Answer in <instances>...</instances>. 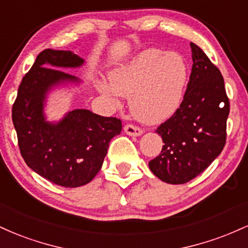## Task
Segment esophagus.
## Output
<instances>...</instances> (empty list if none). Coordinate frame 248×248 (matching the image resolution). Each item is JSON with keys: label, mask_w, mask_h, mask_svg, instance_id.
I'll return each mask as SVG.
<instances>
[{"label": "esophagus", "mask_w": 248, "mask_h": 248, "mask_svg": "<svg viewBox=\"0 0 248 248\" xmlns=\"http://www.w3.org/2000/svg\"><path fill=\"white\" fill-rule=\"evenodd\" d=\"M124 130L127 135H130V136H140L143 134V130H142L141 128L133 126V124H126L124 128Z\"/></svg>", "instance_id": "34e87169"}]
</instances>
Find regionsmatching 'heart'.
Listing matches in <instances>:
<instances>
[{"mask_svg":"<svg viewBox=\"0 0 248 248\" xmlns=\"http://www.w3.org/2000/svg\"><path fill=\"white\" fill-rule=\"evenodd\" d=\"M109 84L98 81L99 92L112 101L129 96L130 110L139 120L160 124L181 106L187 84L186 62L177 53L147 49L114 69Z\"/></svg>","mask_w":248,"mask_h":248,"instance_id":"obj_1","label":"heart"}]
</instances>
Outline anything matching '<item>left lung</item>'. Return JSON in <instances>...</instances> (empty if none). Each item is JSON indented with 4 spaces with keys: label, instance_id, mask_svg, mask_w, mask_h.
I'll return each mask as SVG.
<instances>
[{
    "label": "left lung",
    "instance_id": "left-lung-1",
    "mask_svg": "<svg viewBox=\"0 0 248 248\" xmlns=\"http://www.w3.org/2000/svg\"><path fill=\"white\" fill-rule=\"evenodd\" d=\"M192 70L181 106L156 129L164 146L149 162L152 172L169 184H184L201 175L226 142L230 102L224 78L203 50L190 43Z\"/></svg>",
    "mask_w": 248,
    "mask_h": 248
}]
</instances>
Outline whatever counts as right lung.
<instances>
[{
    "label": "right lung",
    "mask_w": 248,
    "mask_h": 248,
    "mask_svg": "<svg viewBox=\"0 0 248 248\" xmlns=\"http://www.w3.org/2000/svg\"><path fill=\"white\" fill-rule=\"evenodd\" d=\"M85 61L72 51H42L22 79L13 106V122L22 157L30 169L65 187L90 183L101 169L109 141L121 133V120L88 109H73L59 121L46 120L47 94L80 79L58 69H78Z\"/></svg>",
    "instance_id": "obj_1"
}]
</instances>
